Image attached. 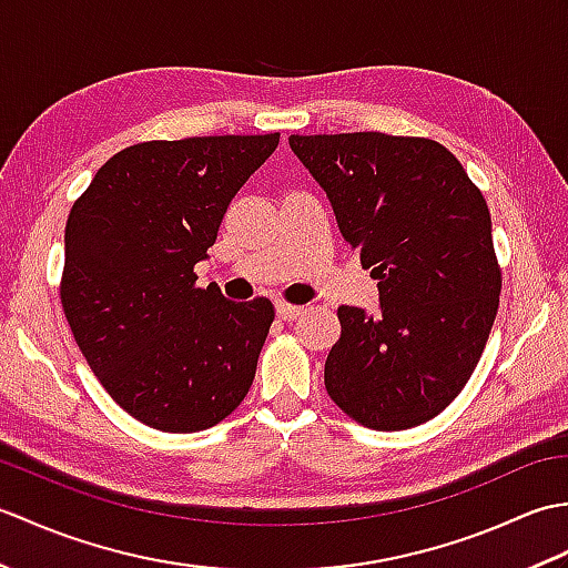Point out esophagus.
I'll return each instance as SVG.
<instances>
[{
    "mask_svg": "<svg viewBox=\"0 0 568 568\" xmlns=\"http://www.w3.org/2000/svg\"><path fill=\"white\" fill-rule=\"evenodd\" d=\"M275 312H277V317H281V320H285V322H293V320H297L300 315H303L305 307H300V305H287V303H275Z\"/></svg>",
    "mask_w": 568,
    "mask_h": 568,
    "instance_id": "obj_1",
    "label": "esophagus"
}]
</instances>
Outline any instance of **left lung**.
Segmentation results:
<instances>
[{"label": "left lung", "instance_id": "obj_1", "mask_svg": "<svg viewBox=\"0 0 568 568\" xmlns=\"http://www.w3.org/2000/svg\"><path fill=\"white\" fill-rule=\"evenodd\" d=\"M287 141L378 281V315L339 307L327 393L371 429L437 417L474 373L500 303L484 195L429 139L356 131Z\"/></svg>", "mask_w": 568, "mask_h": 568}]
</instances>
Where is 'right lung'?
<instances>
[{
	"label": "right lung",
	"instance_id": "right-lung-1",
	"mask_svg": "<svg viewBox=\"0 0 568 568\" xmlns=\"http://www.w3.org/2000/svg\"><path fill=\"white\" fill-rule=\"evenodd\" d=\"M281 134L146 141L119 151L72 204L60 300L119 407L161 432H200L244 400L275 317L195 285L241 185Z\"/></svg>",
	"mask_w": 568,
	"mask_h": 568
}]
</instances>
